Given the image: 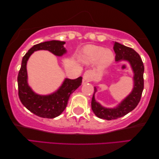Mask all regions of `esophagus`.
Masks as SVG:
<instances>
[{"mask_svg": "<svg viewBox=\"0 0 159 159\" xmlns=\"http://www.w3.org/2000/svg\"><path fill=\"white\" fill-rule=\"evenodd\" d=\"M93 76V72L92 70H88L87 71H85L84 73V75H83V78H84V80L87 82H89L92 77Z\"/></svg>", "mask_w": 159, "mask_h": 159, "instance_id": "1", "label": "esophagus"}]
</instances>
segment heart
<instances>
[{
  "mask_svg": "<svg viewBox=\"0 0 159 159\" xmlns=\"http://www.w3.org/2000/svg\"><path fill=\"white\" fill-rule=\"evenodd\" d=\"M82 59L89 63L97 62L98 68H103L113 62L114 56L109 49H104L101 46L95 45H88L82 49Z\"/></svg>",
  "mask_w": 159,
  "mask_h": 159,
  "instance_id": "b5f03b06",
  "label": "heart"
}]
</instances>
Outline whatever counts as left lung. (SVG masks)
I'll return each mask as SVG.
<instances>
[{
  "mask_svg": "<svg viewBox=\"0 0 159 159\" xmlns=\"http://www.w3.org/2000/svg\"><path fill=\"white\" fill-rule=\"evenodd\" d=\"M113 49L116 53V61L126 60L130 63L134 73V85L130 94L116 108H106L97 102L94 98L97 88L94 87V93L92 99V111L98 118L108 120L121 118L134 110L139 103L144 89V67L139 54L132 48L122 45L118 42L113 43Z\"/></svg>",
  "mask_w": 159,
  "mask_h": 159,
  "instance_id": "8db88e82",
  "label": "left lung"
}]
</instances>
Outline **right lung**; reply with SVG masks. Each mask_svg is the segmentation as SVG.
Listing matches in <instances>:
<instances>
[{"label":"right lung","mask_w":159,"mask_h":159,"mask_svg":"<svg viewBox=\"0 0 159 159\" xmlns=\"http://www.w3.org/2000/svg\"><path fill=\"white\" fill-rule=\"evenodd\" d=\"M64 41H49L36 44L23 57L17 76L18 96L22 103L36 116L44 118H54L61 115L67 105L70 95L81 85L82 77L75 80L66 79L56 93L48 96H40L32 92L27 84V62L34 51L47 50L54 55L61 56L66 52Z\"/></svg>","instance_id":"1"}]
</instances>
